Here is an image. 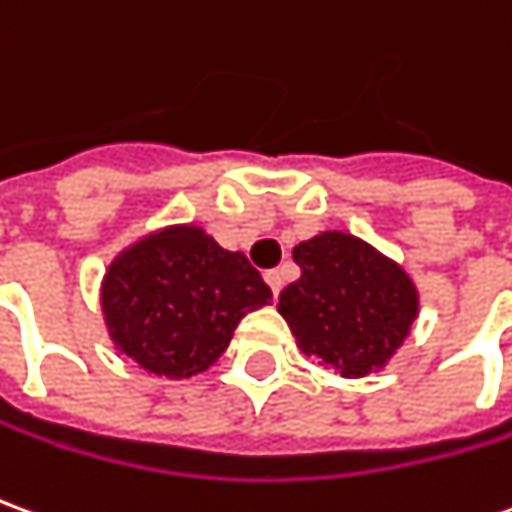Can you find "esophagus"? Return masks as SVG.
<instances>
[{
	"label": "esophagus",
	"mask_w": 512,
	"mask_h": 512,
	"mask_svg": "<svg viewBox=\"0 0 512 512\" xmlns=\"http://www.w3.org/2000/svg\"><path fill=\"white\" fill-rule=\"evenodd\" d=\"M266 282H268V288L274 291V296H280V291H282V271H280V268H271V271H266Z\"/></svg>",
	"instance_id": "1"
}]
</instances>
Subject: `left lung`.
I'll return each mask as SVG.
<instances>
[{
  "label": "left lung",
  "instance_id": "8db88e82",
  "mask_svg": "<svg viewBox=\"0 0 512 512\" xmlns=\"http://www.w3.org/2000/svg\"><path fill=\"white\" fill-rule=\"evenodd\" d=\"M293 260L302 277L282 288L277 307L299 349L343 377L385 366L418 313L405 271L346 232L302 241Z\"/></svg>",
  "mask_w": 512,
  "mask_h": 512
}]
</instances>
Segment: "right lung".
<instances>
[{"label": "right lung", "instance_id": "add662e5", "mask_svg": "<svg viewBox=\"0 0 512 512\" xmlns=\"http://www.w3.org/2000/svg\"><path fill=\"white\" fill-rule=\"evenodd\" d=\"M271 302L246 255L199 227H171L130 246L102 282L107 330L124 355L163 377L216 363L238 321Z\"/></svg>", "mask_w": 512, "mask_h": 512}]
</instances>
